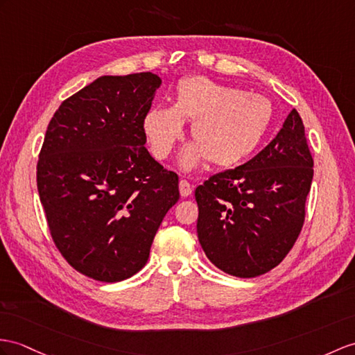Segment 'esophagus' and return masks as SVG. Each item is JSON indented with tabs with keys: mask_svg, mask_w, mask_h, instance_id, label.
<instances>
[{
	"mask_svg": "<svg viewBox=\"0 0 355 355\" xmlns=\"http://www.w3.org/2000/svg\"><path fill=\"white\" fill-rule=\"evenodd\" d=\"M191 185H189L187 180H180L179 182V193H180V196L182 197H188L189 194H191Z\"/></svg>",
	"mask_w": 355,
	"mask_h": 355,
	"instance_id": "esophagus-1",
	"label": "esophagus"
}]
</instances>
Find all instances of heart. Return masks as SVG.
I'll use <instances>...</instances> for the list:
<instances>
[{
  "label": "heart",
  "mask_w": 355,
  "mask_h": 355,
  "mask_svg": "<svg viewBox=\"0 0 355 355\" xmlns=\"http://www.w3.org/2000/svg\"><path fill=\"white\" fill-rule=\"evenodd\" d=\"M271 117V102L261 94L191 75L178 83L171 105H155L144 112L143 131L155 157L166 159L184 137L188 120L193 122L194 141L180 153L179 167L193 171L206 159L217 167H232L254 152Z\"/></svg>",
  "instance_id": "heart-1"
}]
</instances>
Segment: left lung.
<instances>
[{
  "label": "left lung",
  "instance_id": "obj_1",
  "mask_svg": "<svg viewBox=\"0 0 355 355\" xmlns=\"http://www.w3.org/2000/svg\"><path fill=\"white\" fill-rule=\"evenodd\" d=\"M313 179L304 125L297 110L256 157L196 188L197 236L207 259L235 277L277 266L295 244Z\"/></svg>",
  "mask_w": 355,
  "mask_h": 355
}]
</instances>
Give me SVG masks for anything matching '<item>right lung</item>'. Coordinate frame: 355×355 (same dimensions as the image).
Here are the masks:
<instances>
[{
  "label": "right lung",
  "instance_id": "right-lung-1",
  "mask_svg": "<svg viewBox=\"0 0 355 355\" xmlns=\"http://www.w3.org/2000/svg\"><path fill=\"white\" fill-rule=\"evenodd\" d=\"M158 75H107L66 99L46 129L37 189L60 253L76 271L114 283L146 265L179 200V179L144 148Z\"/></svg>",
  "mask_w": 355,
  "mask_h": 355
}]
</instances>
